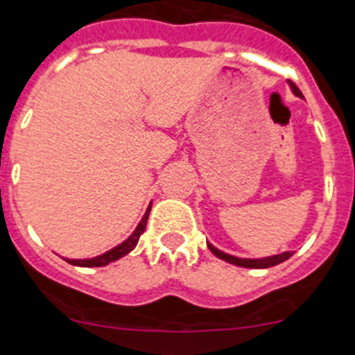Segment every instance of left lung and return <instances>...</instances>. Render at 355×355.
Listing matches in <instances>:
<instances>
[{"instance_id":"obj_1","label":"left lung","mask_w":355,"mask_h":355,"mask_svg":"<svg viewBox=\"0 0 355 355\" xmlns=\"http://www.w3.org/2000/svg\"><path fill=\"white\" fill-rule=\"evenodd\" d=\"M290 83V88H292L293 94L297 95V97H302L301 90L297 88L295 83L293 81H288ZM207 245H209V249L212 251L214 254H216L217 258H221V260L228 261V263H233V265H239V267H245V269H267V267H274V265L281 263V261H285L288 260L290 257H292V251H285V253H281V254H274V257H267V258H237V257H232V254L228 253H223V251H219L217 248H214L212 244H209L207 242Z\"/></svg>"}]
</instances>
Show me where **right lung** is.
Here are the masks:
<instances>
[{
    "instance_id": "right-lung-1",
    "label": "right lung",
    "mask_w": 355,
    "mask_h": 355,
    "mask_svg": "<svg viewBox=\"0 0 355 355\" xmlns=\"http://www.w3.org/2000/svg\"><path fill=\"white\" fill-rule=\"evenodd\" d=\"M150 209H152V203H150V207L146 209L145 216H143V219L139 221L138 228L134 230L132 235H130L127 241H123L122 244H118L116 248L110 249V251H106L104 254H101V257H95V258H88V260H67L70 265H78V267H102V265H107L111 263V261L118 260V258L125 257L127 253H130L134 248H136V244H138L139 237H141V233L145 232L146 228V221H148V214H150Z\"/></svg>"
}]
</instances>
